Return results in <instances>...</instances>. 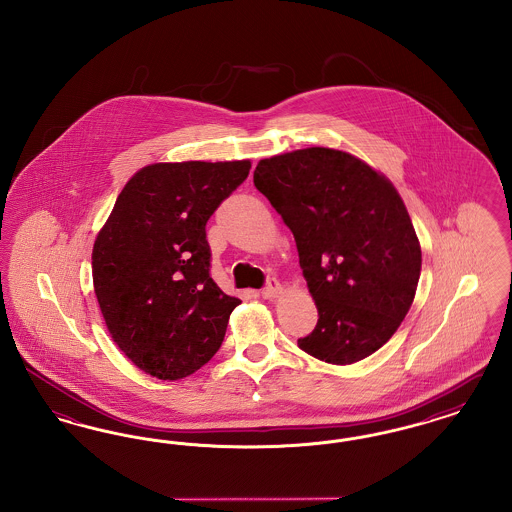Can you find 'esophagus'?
I'll list each match as a JSON object with an SVG mask.
<instances>
[{
	"label": "esophagus",
	"mask_w": 512,
	"mask_h": 512,
	"mask_svg": "<svg viewBox=\"0 0 512 512\" xmlns=\"http://www.w3.org/2000/svg\"><path fill=\"white\" fill-rule=\"evenodd\" d=\"M282 290V286H280V282L276 280V278H268L267 286L261 290V295L265 297V299H272V297H276L278 293Z\"/></svg>",
	"instance_id": "34e87169"
}]
</instances>
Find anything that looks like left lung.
Returning a JSON list of instances; mask_svg holds the SVG:
<instances>
[{
	"label": "left lung",
	"instance_id": "8db88e82",
	"mask_svg": "<svg viewBox=\"0 0 512 512\" xmlns=\"http://www.w3.org/2000/svg\"><path fill=\"white\" fill-rule=\"evenodd\" d=\"M253 182L292 230L317 303V326L297 345L332 365L378 351L409 313L422 267L413 222L393 184L330 147L263 159Z\"/></svg>",
	"mask_w": 512,
	"mask_h": 512
}]
</instances>
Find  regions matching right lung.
Wrapping results in <instances>:
<instances>
[{"mask_svg":"<svg viewBox=\"0 0 512 512\" xmlns=\"http://www.w3.org/2000/svg\"><path fill=\"white\" fill-rule=\"evenodd\" d=\"M249 169V161L144 167L99 230L92 276L101 315L122 353L159 380L209 363L240 305L209 274L205 224Z\"/></svg>","mask_w":512,"mask_h":512,"instance_id":"obj_1","label":"right lung"}]
</instances>
